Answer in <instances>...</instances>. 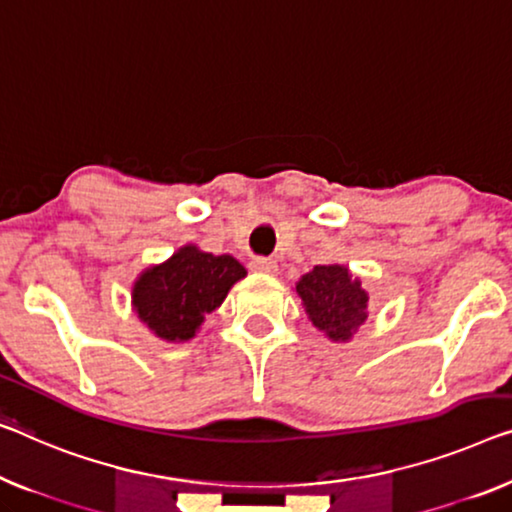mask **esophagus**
Instances as JSON below:
<instances>
[{
	"label": "esophagus",
	"instance_id": "esophagus-1",
	"mask_svg": "<svg viewBox=\"0 0 512 512\" xmlns=\"http://www.w3.org/2000/svg\"><path fill=\"white\" fill-rule=\"evenodd\" d=\"M250 269L257 273H276L278 264H276V259H271V257H255L253 262H250Z\"/></svg>",
	"mask_w": 512,
	"mask_h": 512
}]
</instances>
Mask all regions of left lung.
I'll return each mask as SVG.
<instances>
[{"label": "left lung", "instance_id": "1", "mask_svg": "<svg viewBox=\"0 0 512 512\" xmlns=\"http://www.w3.org/2000/svg\"><path fill=\"white\" fill-rule=\"evenodd\" d=\"M296 294L310 322L331 340H349L368 317V294L345 266H315L299 280Z\"/></svg>", "mask_w": 512, "mask_h": 512}]
</instances>
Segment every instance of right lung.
<instances>
[{"mask_svg": "<svg viewBox=\"0 0 512 512\" xmlns=\"http://www.w3.org/2000/svg\"><path fill=\"white\" fill-rule=\"evenodd\" d=\"M246 269L230 255L181 248L165 264L144 271L133 287V303L144 324L163 340H190L207 312L225 301Z\"/></svg>", "mask_w": 512, "mask_h": 512, "instance_id": "obj_1", "label": "right lung"}]
</instances>
